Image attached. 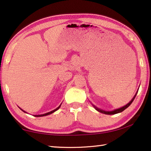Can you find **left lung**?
I'll use <instances>...</instances> for the list:
<instances>
[{"instance_id":"8db88e82","label":"left lung","mask_w":151,"mask_h":151,"mask_svg":"<svg viewBox=\"0 0 151 151\" xmlns=\"http://www.w3.org/2000/svg\"><path fill=\"white\" fill-rule=\"evenodd\" d=\"M138 91L136 92V93L135 95H134V97L132 98V99L131 101H130V102H129L128 104H126V106H124V107H120V108H119V109H114V110H113V111H104V110H102V109H101L97 108V107L96 106H94V105H93V104H92V106H93V107H94V108H95V109L97 110V111H99V112H101V113L105 114H107V115H114V114H118V113H120V112L123 111L124 110H125L126 108H128V107L130 106L132 103V101H134V99L135 97L136 96V95H137V93H138Z\"/></svg>"}]
</instances>
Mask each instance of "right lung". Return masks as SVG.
Segmentation results:
<instances>
[{"instance_id": "add662e5", "label": "right lung", "mask_w": 151, "mask_h": 151, "mask_svg": "<svg viewBox=\"0 0 151 151\" xmlns=\"http://www.w3.org/2000/svg\"><path fill=\"white\" fill-rule=\"evenodd\" d=\"M61 104L60 105V106L57 107L56 109H54V110H52V111H50V112H47V113H46V114H42V115H33V116H35V117H41V116H47V115H50V114H52V113H54V111H56V110H58L60 107V106H61ZM20 108V107H19ZM21 109V108H20ZM21 110H22V111H23V112H25V113H27V112L26 111H24V110H23L22 109H21Z\"/></svg>"}]
</instances>
